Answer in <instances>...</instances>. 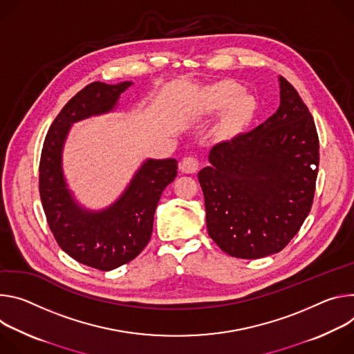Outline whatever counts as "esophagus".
Listing matches in <instances>:
<instances>
[{"instance_id": "34e87169", "label": "esophagus", "mask_w": 354, "mask_h": 354, "mask_svg": "<svg viewBox=\"0 0 354 354\" xmlns=\"http://www.w3.org/2000/svg\"><path fill=\"white\" fill-rule=\"evenodd\" d=\"M200 167V162L195 156H185L184 159L180 163V169L183 173L185 174H192L198 170Z\"/></svg>"}]
</instances>
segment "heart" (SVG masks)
<instances>
[{
    "label": "heart",
    "instance_id": "heart-1",
    "mask_svg": "<svg viewBox=\"0 0 354 354\" xmlns=\"http://www.w3.org/2000/svg\"><path fill=\"white\" fill-rule=\"evenodd\" d=\"M238 94H239V91H238V90H234V88H232V87H226L225 90H222V95H223L225 101H230V100H233V98L236 97ZM239 108H243V105H242V104H239Z\"/></svg>",
    "mask_w": 354,
    "mask_h": 354
}]
</instances>
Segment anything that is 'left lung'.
<instances>
[{
  "label": "left lung",
  "mask_w": 354,
  "mask_h": 354,
  "mask_svg": "<svg viewBox=\"0 0 354 354\" xmlns=\"http://www.w3.org/2000/svg\"><path fill=\"white\" fill-rule=\"evenodd\" d=\"M280 106L250 132L215 145L198 173L211 239L227 254L281 252L308 216L319 167L315 122L280 77Z\"/></svg>",
  "instance_id": "8db88e82"
}]
</instances>
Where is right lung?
<instances>
[{
    "label": "right lung",
    "mask_w": 354,
    "mask_h": 354,
    "mask_svg": "<svg viewBox=\"0 0 354 354\" xmlns=\"http://www.w3.org/2000/svg\"><path fill=\"white\" fill-rule=\"evenodd\" d=\"M131 84L95 82L78 91L50 125L39 163V194L57 245L78 263L101 271L129 263L146 248L162 192L177 176V160H147L122 197L102 212L78 208L66 188L62 149L70 125L111 111Z\"/></svg>",
    "instance_id": "right-lung-1"
}]
</instances>
